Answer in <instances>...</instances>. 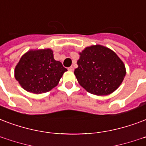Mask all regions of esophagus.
Returning a JSON list of instances; mask_svg holds the SVG:
<instances>
[{
	"mask_svg": "<svg viewBox=\"0 0 146 146\" xmlns=\"http://www.w3.org/2000/svg\"><path fill=\"white\" fill-rule=\"evenodd\" d=\"M73 70H74V68H73V66H70V67H68V70L73 71Z\"/></svg>",
	"mask_w": 146,
	"mask_h": 146,
	"instance_id": "1",
	"label": "esophagus"
}]
</instances>
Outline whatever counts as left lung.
Segmentation results:
<instances>
[{
    "instance_id": "1",
    "label": "left lung",
    "mask_w": 146,
    "mask_h": 146,
    "mask_svg": "<svg viewBox=\"0 0 146 146\" xmlns=\"http://www.w3.org/2000/svg\"><path fill=\"white\" fill-rule=\"evenodd\" d=\"M80 55L74 74L87 92L109 95L122 83L125 76V66L113 50L96 45L86 47Z\"/></svg>"
}]
</instances>
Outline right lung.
Instances as JSON below:
<instances>
[{"instance_id": "obj_1", "label": "right lung", "mask_w": 146, "mask_h": 146, "mask_svg": "<svg viewBox=\"0 0 146 146\" xmlns=\"http://www.w3.org/2000/svg\"><path fill=\"white\" fill-rule=\"evenodd\" d=\"M67 70L54 60L50 49L30 50L15 67V78L24 90L40 94L49 92L57 85Z\"/></svg>"}]
</instances>
